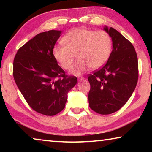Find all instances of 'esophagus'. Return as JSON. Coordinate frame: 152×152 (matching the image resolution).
<instances>
[{
	"mask_svg": "<svg viewBox=\"0 0 152 152\" xmlns=\"http://www.w3.org/2000/svg\"><path fill=\"white\" fill-rule=\"evenodd\" d=\"M85 80V78L84 77H81L79 78V80H80V81H82V80Z\"/></svg>",
	"mask_w": 152,
	"mask_h": 152,
	"instance_id": "34e87169",
	"label": "esophagus"
}]
</instances>
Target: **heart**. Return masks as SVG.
Wrapping results in <instances>:
<instances>
[{
	"label": "heart",
	"mask_w": 152,
	"mask_h": 152,
	"mask_svg": "<svg viewBox=\"0 0 152 152\" xmlns=\"http://www.w3.org/2000/svg\"><path fill=\"white\" fill-rule=\"evenodd\" d=\"M62 41L65 45L54 47L53 57L61 68L68 69L77 53L78 59L70 69L75 75H80L91 67H102L109 60L113 47L111 37L104 30L75 28L64 35Z\"/></svg>",
	"instance_id": "b5f03b06"
}]
</instances>
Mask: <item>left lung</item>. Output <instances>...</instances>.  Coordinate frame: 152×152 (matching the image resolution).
I'll return each instance as SVG.
<instances>
[{
	"label": "left lung",
	"mask_w": 152,
	"mask_h": 152,
	"mask_svg": "<svg viewBox=\"0 0 152 152\" xmlns=\"http://www.w3.org/2000/svg\"><path fill=\"white\" fill-rule=\"evenodd\" d=\"M104 30L111 37L113 50L105 65L88 75V102L96 113L108 115L121 109L132 95L138 82V63L129 41L113 28L105 26Z\"/></svg>",
	"instance_id": "obj_1"
}]
</instances>
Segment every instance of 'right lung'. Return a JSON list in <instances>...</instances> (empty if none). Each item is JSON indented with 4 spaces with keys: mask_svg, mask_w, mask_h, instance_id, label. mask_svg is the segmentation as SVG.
I'll return each instance as SVG.
<instances>
[{
    "mask_svg": "<svg viewBox=\"0 0 152 152\" xmlns=\"http://www.w3.org/2000/svg\"><path fill=\"white\" fill-rule=\"evenodd\" d=\"M61 31L37 34L20 48L13 63V76L18 89L33 110L55 115L65 107L68 93L77 82L58 65L53 50Z\"/></svg>",
    "mask_w": 152,
    "mask_h": 152,
    "instance_id": "1",
    "label": "right lung"
}]
</instances>
